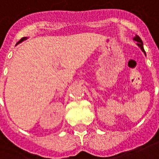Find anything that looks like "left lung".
<instances>
[{"label":"left lung","mask_w":159,"mask_h":159,"mask_svg":"<svg viewBox=\"0 0 159 159\" xmlns=\"http://www.w3.org/2000/svg\"><path fill=\"white\" fill-rule=\"evenodd\" d=\"M134 40L137 42V45H138V46H139V48L141 49V51H142V52H143L145 53V49H144V46H143V42H142L141 39L139 37L138 35H136V36H135V37L134 38Z\"/></svg>","instance_id":"obj_1"}]
</instances>
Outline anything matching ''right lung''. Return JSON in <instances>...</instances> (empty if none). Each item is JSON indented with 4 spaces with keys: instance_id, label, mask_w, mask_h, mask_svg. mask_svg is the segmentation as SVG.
I'll return each mask as SVG.
<instances>
[{
    "instance_id": "add662e5",
    "label": "right lung",
    "mask_w": 159,
    "mask_h": 159,
    "mask_svg": "<svg viewBox=\"0 0 159 159\" xmlns=\"http://www.w3.org/2000/svg\"><path fill=\"white\" fill-rule=\"evenodd\" d=\"M27 39H28V38H27V37H23V38H22V39H20V40L19 41V42H18L17 44H16V45H17L18 44H20V43H21V42H23V41H24V40H26Z\"/></svg>"
}]
</instances>
